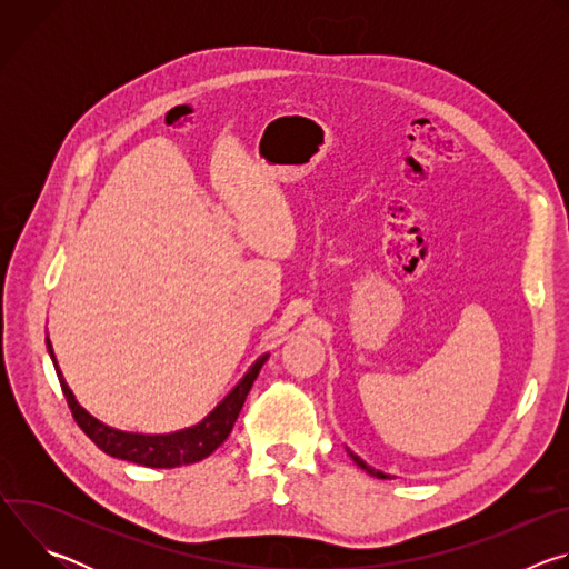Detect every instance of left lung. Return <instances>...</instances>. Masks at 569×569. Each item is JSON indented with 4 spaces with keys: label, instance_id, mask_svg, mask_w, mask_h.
Here are the masks:
<instances>
[{
    "label": "left lung",
    "instance_id": "left-lung-1",
    "mask_svg": "<svg viewBox=\"0 0 569 569\" xmlns=\"http://www.w3.org/2000/svg\"><path fill=\"white\" fill-rule=\"evenodd\" d=\"M349 455H351V459H353V461H356V463H358V466H360V468H362V470H367V472H369V475H371V477H378V479H387V477H389V475H385V472H380V470H376V468H371V466H367V463H365V461H362V459H360V457H358V455H353V452H351V450H349Z\"/></svg>",
    "mask_w": 569,
    "mask_h": 569
}]
</instances>
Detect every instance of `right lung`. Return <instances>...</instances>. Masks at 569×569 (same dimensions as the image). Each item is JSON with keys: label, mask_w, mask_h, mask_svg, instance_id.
<instances>
[{"label": "right lung", "mask_w": 569, "mask_h": 569, "mask_svg": "<svg viewBox=\"0 0 569 569\" xmlns=\"http://www.w3.org/2000/svg\"><path fill=\"white\" fill-rule=\"evenodd\" d=\"M47 347L53 358L49 338H47ZM266 360H268V353L261 356L252 365V369L246 373V378H242L229 391V396L207 419H202V423L180 430V432H173V435H134V432H121V430H114V428L101 423L90 412L80 408L56 365V358H53V365H56V373H58V380H60V387L67 398L73 421L106 455L126 459V461H132L139 466H148V468H178V466L202 461L229 437V432L242 410V402H246Z\"/></svg>", "instance_id": "right-lung-1"}]
</instances>
